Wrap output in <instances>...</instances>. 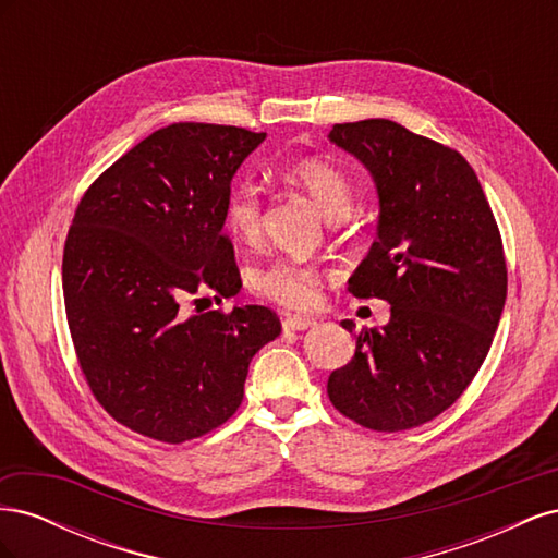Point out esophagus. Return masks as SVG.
Here are the masks:
<instances>
[{
    "instance_id": "esophagus-1",
    "label": "esophagus",
    "mask_w": 558,
    "mask_h": 558,
    "mask_svg": "<svg viewBox=\"0 0 558 558\" xmlns=\"http://www.w3.org/2000/svg\"><path fill=\"white\" fill-rule=\"evenodd\" d=\"M283 330H307L312 326H316L314 318H307V316H286L281 320Z\"/></svg>"
}]
</instances>
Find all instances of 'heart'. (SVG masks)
Segmentation results:
<instances>
[{"instance_id":"heart-1","label":"heart","mask_w":558,"mask_h":558,"mask_svg":"<svg viewBox=\"0 0 558 558\" xmlns=\"http://www.w3.org/2000/svg\"><path fill=\"white\" fill-rule=\"evenodd\" d=\"M291 179L305 189L328 218H344L353 207V183L324 160H300L289 170ZM228 230L242 242L258 240L263 207L258 185L234 183L223 207ZM251 291L286 310H310L318 302V269L298 258H272L253 267Z\"/></svg>"}]
</instances>
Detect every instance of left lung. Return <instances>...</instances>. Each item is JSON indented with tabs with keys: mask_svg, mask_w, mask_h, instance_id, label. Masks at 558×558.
Wrapping results in <instances>:
<instances>
[{
	"mask_svg": "<svg viewBox=\"0 0 558 558\" xmlns=\"http://www.w3.org/2000/svg\"><path fill=\"white\" fill-rule=\"evenodd\" d=\"M330 142L367 167L379 195L377 240L349 293L386 300L391 320L356 335L328 396L369 430L416 428L461 398L492 349L508 295L500 230L459 150L386 118L337 123Z\"/></svg>",
	"mask_w": 558,
	"mask_h": 558,
	"instance_id": "obj_1",
	"label": "left lung"
}]
</instances>
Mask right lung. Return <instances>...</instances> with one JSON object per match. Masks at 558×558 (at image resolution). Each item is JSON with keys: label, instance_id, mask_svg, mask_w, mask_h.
<instances>
[{"label": "right lung", "instance_id": "obj_1", "mask_svg": "<svg viewBox=\"0 0 558 558\" xmlns=\"http://www.w3.org/2000/svg\"><path fill=\"white\" fill-rule=\"evenodd\" d=\"M263 140L172 123L118 158L76 207L62 289L81 373L109 416L150 440L179 445L226 424L251 359L281 332L263 305L183 310L199 291L221 300L242 289L223 207Z\"/></svg>", "mask_w": 558, "mask_h": 558}]
</instances>
